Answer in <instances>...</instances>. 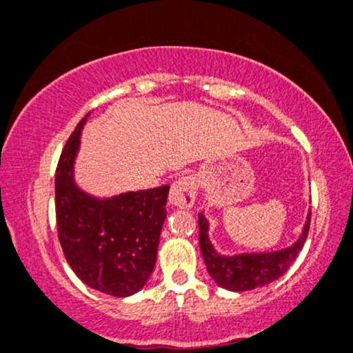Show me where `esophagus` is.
<instances>
[{
    "label": "esophagus",
    "mask_w": 353,
    "mask_h": 353,
    "mask_svg": "<svg viewBox=\"0 0 353 353\" xmlns=\"http://www.w3.org/2000/svg\"><path fill=\"white\" fill-rule=\"evenodd\" d=\"M198 178L194 175L178 178L170 190V203L176 208H192L196 200Z\"/></svg>",
    "instance_id": "1"
}]
</instances>
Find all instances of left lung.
Instances as JSON below:
<instances>
[{
	"instance_id": "1",
	"label": "left lung",
	"mask_w": 353,
	"mask_h": 353,
	"mask_svg": "<svg viewBox=\"0 0 353 353\" xmlns=\"http://www.w3.org/2000/svg\"><path fill=\"white\" fill-rule=\"evenodd\" d=\"M198 226H200V250L210 276L213 277L214 283L219 288L228 289V291L243 292L251 291V289L256 288H263V285L272 283V281L279 279L281 276L285 274V271L299 256L301 250L304 248L305 239H307L310 211L299 239L292 246L285 248V250L272 252L223 256L214 251L213 244L210 241V225L203 213H198Z\"/></svg>"
}]
</instances>
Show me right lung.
Returning a JSON list of instances; mask_svg holds the SVG:
<instances>
[{"label":"right lung","mask_w":353,"mask_h":353,"mask_svg":"<svg viewBox=\"0 0 353 353\" xmlns=\"http://www.w3.org/2000/svg\"><path fill=\"white\" fill-rule=\"evenodd\" d=\"M85 119L70 134L57 163V236L69 266L82 283L109 296L127 297L147 284L155 268L170 186L105 200L79 190L72 167Z\"/></svg>","instance_id":"add662e5"}]
</instances>
